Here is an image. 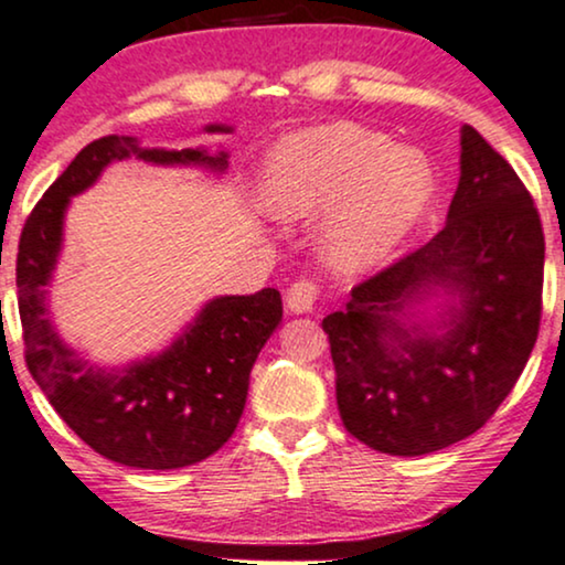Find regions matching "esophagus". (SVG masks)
<instances>
[{
	"mask_svg": "<svg viewBox=\"0 0 565 565\" xmlns=\"http://www.w3.org/2000/svg\"><path fill=\"white\" fill-rule=\"evenodd\" d=\"M319 288L309 280H298L290 285L288 296H285V303H288L290 313H311L313 306H317Z\"/></svg>",
	"mask_w": 565,
	"mask_h": 565,
	"instance_id": "1",
	"label": "esophagus"
}]
</instances>
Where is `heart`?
Segmentation results:
<instances>
[{"mask_svg": "<svg viewBox=\"0 0 565 565\" xmlns=\"http://www.w3.org/2000/svg\"><path fill=\"white\" fill-rule=\"evenodd\" d=\"M434 171L423 152L353 121L285 135L262 173V204L275 220L321 215L317 246L337 275H365L392 259L420 223Z\"/></svg>", "mask_w": 565, "mask_h": 565, "instance_id": "1", "label": "heart"}]
</instances>
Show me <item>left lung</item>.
Wrapping results in <instances>:
<instances>
[{
  "label": "left lung",
  "mask_w": 565,
  "mask_h": 565,
  "mask_svg": "<svg viewBox=\"0 0 565 565\" xmlns=\"http://www.w3.org/2000/svg\"><path fill=\"white\" fill-rule=\"evenodd\" d=\"M446 225L353 288L321 321L337 407L358 441L423 457L472 436L514 390L537 340L545 238L514 168L461 127ZM441 295L436 320L414 309Z\"/></svg>",
  "instance_id": "1"
}]
</instances>
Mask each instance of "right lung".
I'll list each match as a JSON object with an SVG mask.
<instances>
[{
  "label": "right lung",
  "mask_w": 565,
  "mask_h": 565,
  "mask_svg": "<svg viewBox=\"0 0 565 565\" xmlns=\"http://www.w3.org/2000/svg\"><path fill=\"white\" fill-rule=\"evenodd\" d=\"M207 135H231L207 124ZM204 168L223 175L228 152L142 148L137 137L108 135L77 152L28 217L18 248V306L25 361L62 420L100 454L137 470H179L215 454L244 413L256 355L282 321L275 288L215 296L160 353L121 369L90 363L56 332L49 309L72 196L90 189L119 160Z\"/></svg>",
  "instance_id": "add662e5"
}]
</instances>
